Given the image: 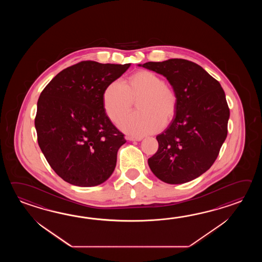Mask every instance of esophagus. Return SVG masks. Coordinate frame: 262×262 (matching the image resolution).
<instances>
[{
	"label": "esophagus",
	"instance_id": "obj_1",
	"mask_svg": "<svg viewBox=\"0 0 262 262\" xmlns=\"http://www.w3.org/2000/svg\"><path fill=\"white\" fill-rule=\"evenodd\" d=\"M126 139L127 140H130V141H140L142 138H134V137H126Z\"/></svg>",
	"mask_w": 262,
	"mask_h": 262
}]
</instances>
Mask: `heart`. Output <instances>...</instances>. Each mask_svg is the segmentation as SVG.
<instances>
[{"label": "heart", "instance_id": "b5f03b06", "mask_svg": "<svg viewBox=\"0 0 262 262\" xmlns=\"http://www.w3.org/2000/svg\"><path fill=\"white\" fill-rule=\"evenodd\" d=\"M138 98L139 112L129 114L119 123L120 128L132 136L142 137L160 130L164 122H170L177 111L175 91L156 73L142 70L133 74L126 84L117 79L106 87L103 94L106 116L117 123Z\"/></svg>", "mask_w": 262, "mask_h": 262}]
</instances>
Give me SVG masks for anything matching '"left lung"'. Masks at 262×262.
Instances as JSON below:
<instances>
[{"instance_id":"left-lung-1","label":"left lung","mask_w":262,"mask_h":262,"mask_svg":"<svg viewBox=\"0 0 262 262\" xmlns=\"http://www.w3.org/2000/svg\"><path fill=\"white\" fill-rule=\"evenodd\" d=\"M139 67L166 77L178 98L175 117L156 137L159 146L148 159L150 170L169 184L200 177L216 160L228 135L229 108L224 90L202 67L184 59Z\"/></svg>"}]
</instances>
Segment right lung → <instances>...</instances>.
<instances>
[{
    "label": "right lung",
    "mask_w": 262,
    "mask_h": 262,
    "mask_svg": "<svg viewBox=\"0 0 262 262\" xmlns=\"http://www.w3.org/2000/svg\"><path fill=\"white\" fill-rule=\"evenodd\" d=\"M130 63L83 61L51 79L40 95L34 125L51 168L69 184L89 187L111 177L126 142L103 106V94Z\"/></svg>",
    "instance_id": "1"
}]
</instances>
